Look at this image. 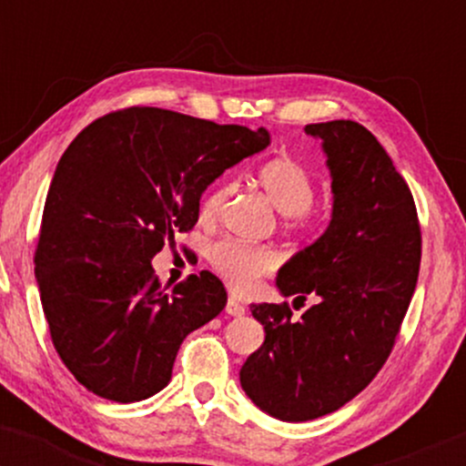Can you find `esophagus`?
Masks as SVG:
<instances>
[{
  "mask_svg": "<svg viewBox=\"0 0 466 466\" xmlns=\"http://www.w3.org/2000/svg\"><path fill=\"white\" fill-rule=\"evenodd\" d=\"M226 313L228 315H234V318H243L245 307L237 300V298H229L228 304H226Z\"/></svg>",
  "mask_w": 466,
  "mask_h": 466,
  "instance_id": "1",
  "label": "esophagus"
}]
</instances>
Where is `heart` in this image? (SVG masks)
Returning <instances> with one entry per match:
<instances>
[{
  "label": "heart",
  "mask_w": 466,
  "mask_h": 466,
  "mask_svg": "<svg viewBox=\"0 0 466 466\" xmlns=\"http://www.w3.org/2000/svg\"><path fill=\"white\" fill-rule=\"evenodd\" d=\"M256 181L278 208V212L287 217V228L304 226L309 208L313 206L315 195H318V184L307 166L293 157H276L260 166ZM232 190L234 184L228 179L212 186L201 201V218L212 221L221 215ZM210 263L229 289L237 293H249L258 285L260 278L269 276L276 269L278 256L274 249L263 248V245H248L226 238L210 248Z\"/></svg>",
  "instance_id": "heart-1"
}]
</instances>
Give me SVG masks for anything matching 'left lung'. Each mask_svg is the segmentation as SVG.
<instances>
[{"label": "left lung", "mask_w": 466, "mask_h": 466, "mask_svg": "<svg viewBox=\"0 0 466 466\" xmlns=\"http://www.w3.org/2000/svg\"><path fill=\"white\" fill-rule=\"evenodd\" d=\"M304 131L322 140L333 215L322 237L280 267L276 285L285 298L318 302L300 319L287 302L251 304L265 341L240 368L245 394L289 422L339 410L377 377L420 267L414 197L377 137L352 120Z\"/></svg>", "instance_id": "left-lung-1"}]
</instances>
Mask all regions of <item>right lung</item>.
<instances>
[{"mask_svg":"<svg viewBox=\"0 0 466 466\" xmlns=\"http://www.w3.org/2000/svg\"><path fill=\"white\" fill-rule=\"evenodd\" d=\"M267 147L265 129L157 106L114 111L74 137L47 190L35 276L52 344L89 392L153 397L186 335L223 311L215 274L166 291L151 260L195 228L212 181Z\"/></svg>","mask_w":466,"mask_h":466,"instance_id":"right-lung-1","label":"right lung"}]
</instances>
